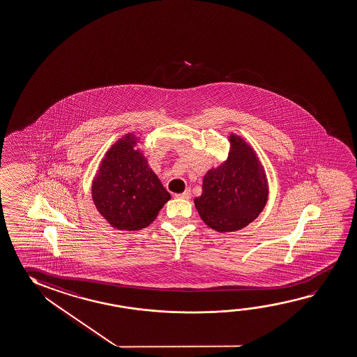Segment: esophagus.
Here are the masks:
<instances>
[{
    "instance_id": "1",
    "label": "esophagus",
    "mask_w": 357,
    "mask_h": 357,
    "mask_svg": "<svg viewBox=\"0 0 357 357\" xmlns=\"http://www.w3.org/2000/svg\"><path fill=\"white\" fill-rule=\"evenodd\" d=\"M175 197L177 198H183V199H190L191 198V191L187 188L186 191L183 193H177L175 195Z\"/></svg>"
}]
</instances>
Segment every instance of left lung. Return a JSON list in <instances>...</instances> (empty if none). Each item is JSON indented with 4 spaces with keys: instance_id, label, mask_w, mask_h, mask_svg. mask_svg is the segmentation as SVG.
<instances>
[{
    "instance_id": "1",
    "label": "left lung",
    "mask_w": 357,
    "mask_h": 357,
    "mask_svg": "<svg viewBox=\"0 0 357 357\" xmlns=\"http://www.w3.org/2000/svg\"><path fill=\"white\" fill-rule=\"evenodd\" d=\"M228 140V158L206 172L202 195L195 198L202 221L221 233L239 231L255 221L269 195L266 171L253 147L234 134Z\"/></svg>"
}]
</instances>
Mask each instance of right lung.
<instances>
[{
    "label": "right lung",
    "instance_id": "right-lung-1",
    "mask_svg": "<svg viewBox=\"0 0 357 357\" xmlns=\"http://www.w3.org/2000/svg\"><path fill=\"white\" fill-rule=\"evenodd\" d=\"M137 142L139 137L129 132L113 144L91 183L96 210L121 231L149 226L171 198L137 149Z\"/></svg>",
    "mask_w": 357,
    "mask_h": 357
}]
</instances>
